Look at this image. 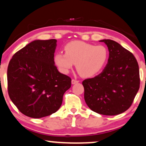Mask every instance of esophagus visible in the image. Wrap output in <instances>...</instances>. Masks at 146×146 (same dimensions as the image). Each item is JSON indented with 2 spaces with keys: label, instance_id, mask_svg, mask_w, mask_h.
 Returning <instances> with one entry per match:
<instances>
[{
  "label": "esophagus",
  "instance_id": "34e87169",
  "mask_svg": "<svg viewBox=\"0 0 146 146\" xmlns=\"http://www.w3.org/2000/svg\"><path fill=\"white\" fill-rule=\"evenodd\" d=\"M78 82H79V81H78V80H75V79H73V80H71V83H72V84H77V83H78Z\"/></svg>",
  "mask_w": 146,
  "mask_h": 146
}]
</instances>
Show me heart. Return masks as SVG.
<instances>
[{"instance_id": "b5f03b06", "label": "heart", "mask_w": 146, "mask_h": 146, "mask_svg": "<svg viewBox=\"0 0 146 146\" xmlns=\"http://www.w3.org/2000/svg\"><path fill=\"white\" fill-rule=\"evenodd\" d=\"M64 54L54 57L56 64L62 73H67L76 64L78 73L90 78L103 69L108 58V52L103 45H94L80 41H71L64 47Z\"/></svg>"}]
</instances>
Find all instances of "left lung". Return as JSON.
Returning <instances> with one entry per match:
<instances>
[{
    "mask_svg": "<svg viewBox=\"0 0 146 146\" xmlns=\"http://www.w3.org/2000/svg\"><path fill=\"white\" fill-rule=\"evenodd\" d=\"M108 62L101 73L82 82L84 99L93 111L105 115L122 113L132 105L140 85L139 69L134 55L111 39Z\"/></svg>",
    "mask_w": 146,
    "mask_h": 146,
    "instance_id": "1",
    "label": "left lung"
}]
</instances>
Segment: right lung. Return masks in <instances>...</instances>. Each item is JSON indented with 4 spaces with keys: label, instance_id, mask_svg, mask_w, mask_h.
<instances>
[{
    "label": "right lung",
    "instance_id": "add662e5",
    "mask_svg": "<svg viewBox=\"0 0 146 146\" xmlns=\"http://www.w3.org/2000/svg\"><path fill=\"white\" fill-rule=\"evenodd\" d=\"M56 39L36 40L15 53L7 68L8 94L21 113L33 118L59 110L71 79L54 64Z\"/></svg>",
    "mask_w": 146,
    "mask_h": 146
}]
</instances>
